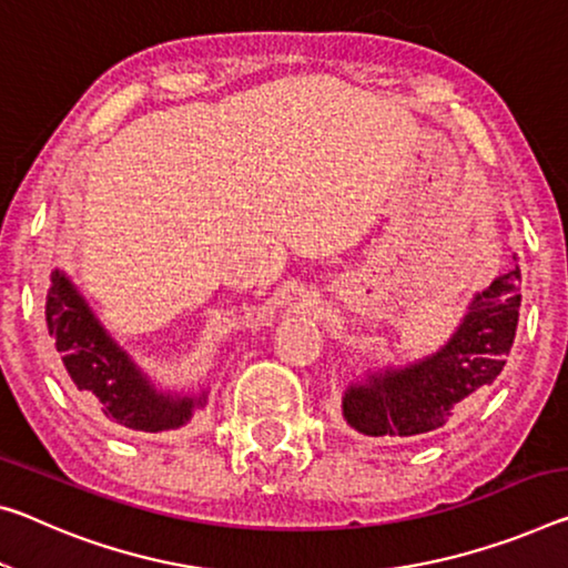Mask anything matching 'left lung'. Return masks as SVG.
<instances>
[{
    "label": "left lung",
    "instance_id": "obj_1",
    "mask_svg": "<svg viewBox=\"0 0 568 568\" xmlns=\"http://www.w3.org/2000/svg\"><path fill=\"white\" fill-rule=\"evenodd\" d=\"M520 311V270L475 295L463 326L435 356L368 376L344 397V417L368 437H419L445 427L506 366Z\"/></svg>",
    "mask_w": 568,
    "mask_h": 568
}]
</instances>
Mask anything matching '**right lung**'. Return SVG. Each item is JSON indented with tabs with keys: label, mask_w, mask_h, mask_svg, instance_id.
Wrapping results in <instances>:
<instances>
[{
	"label": "right lung",
	"mask_w": 568,
	"mask_h": 568,
	"mask_svg": "<svg viewBox=\"0 0 568 568\" xmlns=\"http://www.w3.org/2000/svg\"><path fill=\"white\" fill-rule=\"evenodd\" d=\"M44 323L73 389L108 419L141 435L182 427L202 397H171L149 384L125 351L113 344L73 283L55 270L50 277Z\"/></svg>",
	"instance_id": "1"
}]
</instances>
